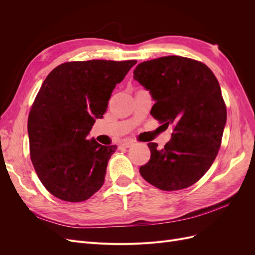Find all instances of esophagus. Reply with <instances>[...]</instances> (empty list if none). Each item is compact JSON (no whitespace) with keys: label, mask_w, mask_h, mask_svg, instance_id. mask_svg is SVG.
I'll list each match as a JSON object with an SVG mask.
<instances>
[{"label":"esophagus","mask_w":255,"mask_h":255,"mask_svg":"<svg viewBox=\"0 0 255 255\" xmlns=\"http://www.w3.org/2000/svg\"><path fill=\"white\" fill-rule=\"evenodd\" d=\"M133 145V141H123L120 143V148H130V146Z\"/></svg>","instance_id":"obj_1"}]
</instances>
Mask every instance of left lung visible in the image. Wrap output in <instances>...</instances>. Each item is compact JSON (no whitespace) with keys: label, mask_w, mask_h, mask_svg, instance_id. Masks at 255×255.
I'll return each mask as SVG.
<instances>
[{"label":"left lung","mask_w":255,"mask_h":255,"mask_svg":"<svg viewBox=\"0 0 255 255\" xmlns=\"http://www.w3.org/2000/svg\"><path fill=\"white\" fill-rule=\"evenodd\" d=\"M134 79L150 90L151 115L173 134L163 149L149 142L151 157L141 166L143 179L158 189L172 191L198 182L217 156L227 106L219 83L205 64L182 56H164L140 63Z\"/></svg>","instance_id":"1"}]
</instances>
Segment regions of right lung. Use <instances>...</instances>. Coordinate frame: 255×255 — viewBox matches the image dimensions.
<instances>
[{
	"label": "right lung",
	"mask_w": 255,
	"mask_h": 255,
	"mask_svg": "<svg viewBox=\"0 0 255 255\" xmlns=\"http://www.w3.org/2000/svg\"><path fill=\"white\" fill-rule=\"evenodd\" d=\"M137 60L68 61L49 73L28 115L29 155L47 190L63 201L81 202L102 187L117 145L87 135L103 118L109 100Z\"/></svg>",
	"instance_id": "1"
}]
</instances>
